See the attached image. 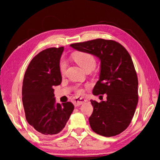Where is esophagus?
Returning <instances> with one entry per match:
<instances>
[{"mask_svg":"<svg viewBox=\"0 0 160 160\" xmlns=\"http://www.w3.org/2000/svg\"><path fill=\"white\" fill-rule=\"evenodd\" d=\"M87 101V99L84 98V97H75L73 99V104L75 107H78V106H80L82 104V103L85 102Z\"/></svg>","mask_w":160,"mask_h":160,"instance_id":"1","label":"esophagus"}]
</instances>
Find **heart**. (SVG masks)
<instances>
[{"instance_id": "obj_1", "label": "heart", "mask_w": 160, "mask_h": 160, "mask_svg": "<svg viewBox=\"0 0 160 160\" xmlns=\"http://www.w3.org/2000/svg\"><path fill=\"white\" fill-rule=\"evenodd\" d=\"M75 61L77 62L78 65L82 68V69L86 70L88 68H93L96 66V60L94 56L91 53L88 52H81L75 54L74 56ZM67 63L66 61L62 59L60 62V70L61 72H64L66 69ZM76 92L78 94H82L84 90L82 88H78L76 89Z\"/></svg>"}]
</instances>
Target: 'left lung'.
<instances>
[{"mask_svg":"<svg viewBox=\"0 0 160 160\" xmlns=\"http://www.w3.org/2000/svg\"><path fill=\"white\" fill-rule=\"evenodd\" d=\"M70 47L92 54L101 61L99 79L92 93L107 97L99 103L90 100L94 108L89 118L91 128L105 137L120 134L131 123L138 102V80L131 56L113 40L97 39Z\"/></svg>","mask_w":160,"mask_h":160,"instance_id":"left-lung-1","label":"left lung"}]
</instances>
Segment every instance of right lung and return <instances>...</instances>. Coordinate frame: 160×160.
<instances>
[{
  "label": "right lung",
  "instance_id": "1",
  "mask_svg": "<svg viewBox=\"0 0 160 160\" xmlns=\"http://www.w3.org/2000/svg\"><path fill=\"white\" fill-rule=\"evenodd\" d=\"M64 47L48 48L32 58L22 82V103L26 119L41 137L60 132L66 126L74 105L56 104L53 86L61 85L60 58Z\"/></svg>",
  "mask_w": 160,
  "mask_h": 160
}]
</instances>
